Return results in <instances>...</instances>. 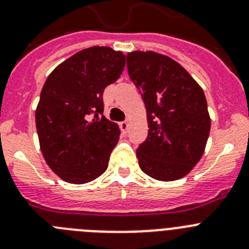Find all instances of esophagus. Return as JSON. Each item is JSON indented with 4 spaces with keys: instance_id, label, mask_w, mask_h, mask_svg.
<instances>
[{
    "instance_id": "1",
    "label": "esophagus",
    "mask_w": 249,
    "mask_h": 249,
    "mask_svg": "<svg viewBox=\"0 0 249 249\" xmlns=\"http://www.w3.org/2000/svg\"><path fill=\"white\" fill-rule=\"evenodd\" d=\"M120 128L122 132H127V129H128V121H123V122H121Z\"/></svg>"
}]
</instances>
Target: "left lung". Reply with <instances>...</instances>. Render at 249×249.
I'll list each match as a JSON object with an SVG mask.
<instances>
[{"mask_svg":"<svg viewBox=\"0 0 249 249\" xmlns=\"http://www.w3.org/2000/svg\"><path fill=\"white\" fill-rule=\"evenodd\" d=\"M127 70L147 109L148 136L137 148L141 169L158 181H176L202 157L211 129L203 89L175 59L131 52Z\"/></svg>","mask_w":249,"mask_h":249,"instance_id":"8db88e82","label":"left lung"}]
</instances>
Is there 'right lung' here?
Returning <instances> with one entry per match:
<instances>
[{"label":"right lung","mask_w":249,"mask_h":249,"mask_svg":"<svg viewBox=\"0 0 249 249\" xmlns=\"http://www.w3.org/2000/svg\"><path fill=\"white\" fill-rule=\"evenodd\" d=\"M124 54L109 47L77 52L54 68L36 109L39 146L51 169L70 183H87L108 167L120 128L103 116V91L120 78Z\"/></svg>","instance_id":"1"}]
</instances>
